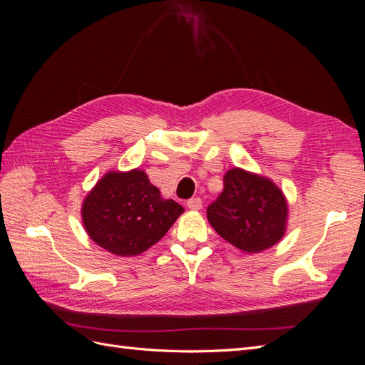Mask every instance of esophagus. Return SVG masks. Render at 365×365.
I'll return each instance as SVG.
<instances>
[{
    "label": "esophagus",
    "instance_id": "1",
    "mask_svg": "<svg viewBox=\"0 0 365 365\" xmlns=\"http://www.w3.org/2000/svg\"><path fill=\"white\" fill-rule=\"evenodd\" d=\"M187 207L190 210H200L202 207V200L201 197H192V200L187 201Z\"/></svg>",
    "mask_w": 365,
    "mask_h": 365
}]
</instances>
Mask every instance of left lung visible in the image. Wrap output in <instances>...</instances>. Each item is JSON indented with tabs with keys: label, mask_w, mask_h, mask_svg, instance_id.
<instances>
[{
	"label": "left lung",
	"mask_w": 365,
	"mask_h": 365,
	"mask_svg": "<svg viewBox=\"0 0 365 365\" xmlns=\"http://www.w3.org/2000/svg\"><path fill=\"white\" fill-rule=\"evenodd\" d=\"M288 205L272 181L231 169L224 190L207 207L208 222L231 245L245 252H260L283 237Z\"/></svg>",
	"instance_id": "1"
}]
</instances>
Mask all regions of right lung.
Segmentation results:
<instances>
[{"mask_svg":"<svg viewBox=\"0 0 365 365\" xmlns=\"http://www.w3.org/2000/svg\"><path fill=\"white\" fill-rule=\"evenodd\" d=\"M182 212L178 202L163 200L148 175L135 169L106 173L83 201L82 219L97 245L130 257L157 244Z\"/></svg>","mask_w":365,"mask_h":365,"instance_id":"add662e5","label":"right lung"}]
</instances>
